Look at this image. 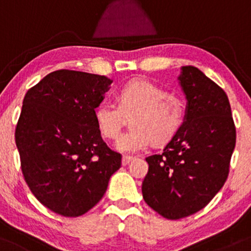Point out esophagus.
<instances>
[{"label":"esophagus","instance_id":"34e87169","mask_svg":"<svg viewBox=\"0 0 251 251\" xmlns=\"http://www.w3.org/2000/svg\"><path fill=\"white\" fill-rule=\"evenodd\" d=\"M133 159H134V157L130 156V155H123V157H122V165L123 166H126Z\"/></svg>","mask_w":251,"mask_h":251}]
</instances>
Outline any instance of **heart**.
<instances>
[{
	"instance_id": "obj_1",
	"label": "heart",
	"mask_w": 251,
	"mask_h": 251,
	"mask_svg": "<svg viewBox=\"0 0 251 251\" xmlns=\"http://www.w3.org/2000/svg\"><path fill=\"white\" fill-rule=\"evenodd\" d=\"M118 103L104 100L95 110L98 129L105 137L115 139L131 116L133 128L116 141L121 151H143L153 141L162 145L176 135L184 120V105L176 95L145 79H133L122 86Z\"/></svg>"
}]
</instances>
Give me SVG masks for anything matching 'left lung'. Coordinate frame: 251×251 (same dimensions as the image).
I'll return each instance as SVG.
<instances>
[{
    "instance_id": "obj_1",
    "label": "left lung",
    "mask_w": 251,
    "mask_h": 251,
    "mask_svg": "<svg viewBox=\"0 0 251 251\" xmlns=\"http://www.w3.org/2000/svg\"><path fill=\"white\" fill-rule=\"evenodd\" d=\"M187 100L179 130L161 154L146 157L143 199L159 215L180 219L204 209L229 176L236 128L224 90L194 66H182Z\"/></svg>"
}]
</instances>
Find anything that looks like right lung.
<instances>
[{
    "label": "right lung",
    "mask_w": 251,
    "mask_h": 251,
    "mask_svg": "<svg viewBox=\"0 0 251 251\" xmlns=\"http://www.w3.org/2000/svg\"><path fill=\"white\" fill-rule=\"evenodd\" d=\"M111 79L58 70L27 91L15 129L21 170L35 198L64 217H78L103 198L122 155L104 142L95 109Z\"/></svg>",
    "instance_id": "add662e5"
}]
</instances>
